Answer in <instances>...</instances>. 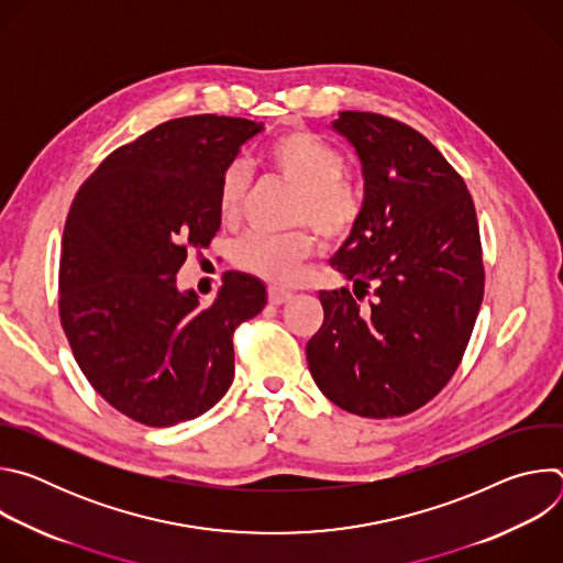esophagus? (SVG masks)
<instances>
[{"instance_id": "1", "label": "esophagus", "mask_w": 563, "mask_h": 563, "mask_svg": "<svg viewBox=\"0 0 563 563\" xmlns=\"http://www.w3.org/2000/svg\"><path fill=\"white\" fill-rule=\"evenodd\" d=\"M267 294H269V302L272 305H283V302H287L291 298V291L285 289V287H278V285H269Z\"/></svg>"}]
</instances>
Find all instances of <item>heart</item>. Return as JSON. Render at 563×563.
<instances>
[{
  "label": "heart",
  "instance_id": "b5f03b06",
  "mask_svg": "<svg viewBox=\"0 0 563 563\" xmlns=\"http://www.w3.org/2000/svg\"><path fill=\"white\" fill-rule=\"evenodd\" d=\"M267 165L298 189L294 224H309L325 243H339L356 227L363 211L358 185L345 176V153L311 131H289L267 146ZM250 189V169L240 159L224 167L218 183V209L224 220L238 218ZM305 229L274 235L252 231L233 247V263L274 283L291 280L313 254Z\"/></svg>",
  "mask_w": 563,
  "mask_h": 563
}]
</instances>
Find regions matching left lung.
I'll return each instance as SVG.
<instances>
[{"label":"left lung","mask_w":563,"mask_h":563,"mask_svg":"<svg viewBox=\"0 0 563 563\" xmlns=\"http://www.w3.org/2000/svg\"><path fill=\"white\" fill-rule=\"evenodd\" d=\"M334 129L358 153L363 211L332 267L354 291H320L325 318L309 372L332 404L367 419L406 417L456 372L484 300L472 196L412 126L343 111Z\"/></svg>","instance_id":"1"}]
</instances>
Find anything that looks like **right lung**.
I'll return each instance as SVG.
<instances>
[{"label": "right lung", "mask_w": 563, "mask_h": 563, "mask_svg": "<svg viewBox=\"0 0 563 563\" xmlns=\"http://www.w3.org/2000/svg\"><path fill=\"white\" fill-rule=\"evenodd\" d=\"M263 131L189 115L109 153L77 189L59 258V320L93 389L124 417L169 428L211 410L233 380V332L261 313L265 285L227 272L211 305L178 291L187 250L220 229L218 183Z\"/></svg>", "instance_id": "right-lung-1"}]
</instances>
